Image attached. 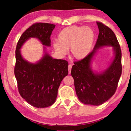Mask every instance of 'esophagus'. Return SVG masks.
I'll return each mask as SVG.
<instances>
[{"label":"esophagus","mask_w":131,"mask_h":131,"mask_svg":"<svg viewBox=\"0 0 131 131\" xmlns=\"http://www.w3.org/2000/svg\"><path fill=\"white\" fill-rule=\"evenodd\" d=\"M68 69H69V74H70V73H71V69H72V65H71V64H69V65Z\"/></svg>","instance_id":"34e87169"}]
</instances>
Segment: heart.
<instances>
[{
	"label": "heart",
	"instance_id": "1",
	"mask_svg": "<svg viewBox=\"0 0 131 131\" xmlns=\"http://www.w3.org/2000/svg\"><path fill=\"white\" fill-rule=\"evenodd\" d=\"M95 39V33L90 27L72 26L62 29L59 32L58 40L53 43L54 50L63 56L70 49L75 59L80 60L90 53Z\"/></svg>",
	"mask_w": 131,
	"mask_h": 131
}]
</instances>
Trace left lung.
Returning <instances> with one entry per match:
<instances>
[{
	"instance_id": "left-lung-1",
	"label": "left lung",
	"mask_w": 131,
	"mask_h": 131,
	"mask_svg": "<svg viewBox=\"0 0 131 131\" xmlns=\"http://www.w3.org/2000/svg\"><path fill=\"white\" fill-rule=\"evenodd\" d=\"M99 30L94 49L81 61L74 62L71 75L74 79L75 91L80 101L84 104L99 105L114 94L122 72L121 51L112 29L97 22ZM112 47L113 59L108 67L101 72L92 69V63L99 48Z\"/></svg>"
}]
</instances>
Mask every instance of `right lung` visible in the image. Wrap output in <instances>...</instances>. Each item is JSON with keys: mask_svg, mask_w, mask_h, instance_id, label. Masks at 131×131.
<instances>
[{"mask_svg": "<svg viewBox=\"0 0 131 131\" xmlns=\"http://www.w3.org/2000/svg\"><path fill=\"white\" fill-rule=\"evenodd\" d=\"M55 26L49 23H35L24 32L17 43L15 75L19 93L26 102L37 108L53 105L60 84L69 73L67 61L53 59L46 48L51 46L50 37ZM31 38L38 39L44 45L43 56L35 63L26 60L20 52L24 44Z\"/></svg>", "mask_w": 131, "mask_h": 131, "instance_id": "add662e5", "label": "right lung"}]
</instances>
